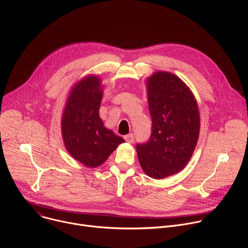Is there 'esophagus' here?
<instances>
[{
    "mask_svg": "<svg viewBox=\"0 0 248 248\" xmlns=\"http://www.w3.org/2000/svg\"><path fill=\"white\" fill-rule=\"evenodd\" d=\"M124 139H125L126 142H128V143H132V142H133V140H134V135H133V133H129V134L124 135Z\"/></svg>",
    "mask_w": 248,
    "mask_h": 248,
    "instance_id": "34e87169",
    "label": "esophagus"
}]
</instances>
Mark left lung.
<instances>
[{
	"label": "left lung",
	"instance_id": "obj_1",
	"mask_svg": "<svg viewBox=\"0 0 248 248\" xmlns=\"http://www.w3.org/2000/svg\"><path fill=\"white\" fill-rule=\"evenodd\" d=\"M152 132L137 144L141 168L161 180L181 171L190 160L199 136L198 105L187 85L176 76L158 72L147 79Z\"/></svg>",
	"mask_w": 248,
	"mask_h": 248
}]
</instances>
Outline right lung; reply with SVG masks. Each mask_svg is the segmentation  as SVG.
<instances>
[{
	"instance_id": "1",
	"label": "right lung",
	"mask_w": 248,
	"mask_h": 248,
	"mask_svg": "<svg viewBox=\"0 0 248 248\" xmlns=\"http://www.w3.org/2000/svg\"><path fill=\"white\" fill-rule=\"evenodd\" d=\"M103 91L97 76H88L70 90L62 118V135L67 152L89 168L102 165L124 142L106 128L99 116Z\"/></svg>"
}]
</instances>
